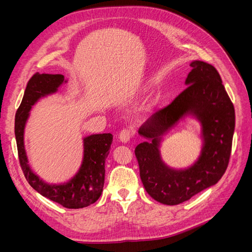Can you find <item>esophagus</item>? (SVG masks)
<instances>
[{"mask_svg": "<svg viewBox=\"0 0 252 252\" xmlns=\"http://www.w3.org/2000/svg\"><path fill=\"white\" fill-rule=\"evenodd\" d=\"M132 138V131L130 129H123L120 133H119V140L122 143H128Z\"/></svg>", "mask_w": 252, "mask_h": 252, "instance_id": "34e87169", "label": "esophagus"}]
</instances>
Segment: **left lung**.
I'll return each mask as SVG.
<instances>
[{
    "label": "left lung",
    "mask_w": 252,
    "mask_h": 252,
    "mask_svg": "<svg viewBox=\"0 0 252 252\" xmlns=\"http://www.w3.org/2000/svg\"><path fill=\"white\" fill-rule=\"evenodd\" d=\"M190 66L192 69L185 81L187 88L141 126L139 133L148 141L134 150L145 190L165 205L181 204L217 184L227 169L231 154L234 107L220 74L203 61H192ZM186 116L201 123L202 149L191 166L175 170L162 161L159 146L162 136Z\"/></svg>",
    "instance_id": "8db88e82"
}]
</instances>
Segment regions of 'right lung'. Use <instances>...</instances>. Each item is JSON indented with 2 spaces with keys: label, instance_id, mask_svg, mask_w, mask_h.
Listing matches in <instances>:
<instances>
[{
  "label": "right lung",
  "instance_id": "obj_1",
  "mask_svg": "<svg viewBox=\"0 0 252 252\" xmlns=\"http://www.w3.org/2000/svg\"><path fill=\"white\" fill-rule=\"evenodd\" d=\"M63 83L62 74L35 73L27 83L22 103L16 113L14 133L20 164L29 185L35 191L63 207L78 209L94 204L101 196L105 181V161L112 143L111 133H98L83 139V161L73 177L61 184H49L33 172L28 164L24 144V130L29 111L40 98L55 94Z\"/></svg>",
  "mask_w": 252,
  "mask_h": 252
}]
</instances>
